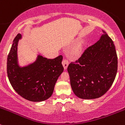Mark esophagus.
Listing matches in <instances>:
<instances>
[{
	"label": "esophagus",
	"mask_w": 125,
	"mask_h": 125,
	"mask_svg": "<svg viewBox=\"0 0 125 125\" xmlns=\"http://www.w3.org/2000/svg\"><path fill=\"white\" fill-rule=\"evenodd\" d=\"M68 64H69V61H68V59H64L63 60L62 65H63V66L64 69H65V70H66V69L67 68Z\"/></svg>",
	"instance_id": "1"
}]
</instances>
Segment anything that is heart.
<instances>
[{
    "label": "heart",
    "instance_id": "b5f03b06",
    "mask_svg": "<svg viewBox=\"0 0 125 125\" xmlns=\"http://www.w3.org/2000/svg\"><path fill=\"white\" fill-rule=\"evenodd\" d=\"M82 43L81 42H79L76 46L73 48L72 52H71V54L74 56H78L82 52Z\"/></svg>",
    "mask_w": 125,
    "mask_h": 125
}]
</instances>
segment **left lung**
Returning <instances> with one entry per match:
<instances>
[{"mask_svg": "<svg viewBox=\"0 0 125 125\" xmlns=\"http://www.w3.org/2000/svg\"><path fill=\"white\" fill-rule=\"evenodd\" d=\"M96 43L88 47L67 68L74 93L81 99L101 97L115 78L117 55L113 41L105 31Z\"/></svg>", "mask_w": 125, "mask_h": 125, "instance_id": "obj_1", "label": "left lung"}]
</instances>
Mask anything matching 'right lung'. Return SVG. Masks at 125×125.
I'll list each match as a JSON object with an SVG mask.
<instances>
[{
  "label": "right lung",
  "mask_w": 125,
  "mask_h": 125,
  "mask_svg": "<svg viewBox=\"0 0 125 125\" xmlns=\"http://www.w3.org/2000/svg\"><path fill=\"white\" fill-rule=\"evenodd\" d=\"M20 38L21 35L18 33L8 55V79L14 90L24 98L33 102L44 101L51 96L58 77L63 71V57L48 59L38 55L33 63L20 67L17 62V46Z\"/></svg>",
  "instance_id": "add662e5"
}]
</instances>
